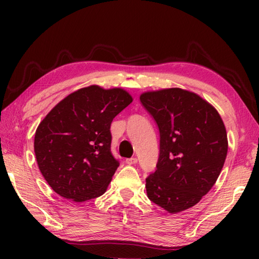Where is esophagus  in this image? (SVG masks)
<instances>
[{
    "label": "esophagus",
    "instance_id": "esophagus-1",
    "mask_svg": "<svg viewBox=\"0 0 259 259\" xmlns=\"http://www.w3.org/2000/svg\"><path fill=\"white\" fill-rule=\"evenodd\" d=\"M125 163L129 164V165L135 164V163H137V159H136V157H130V159L125 160Z\"/></svg>",
    "mask_w": 259,
    "mask_h": 259
}]
</instances>
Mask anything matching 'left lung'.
I'll list each match as a JSON object with an SVG mask.
<instances>
[{
    "instance_id": "obj_1",
    "label": "left lung",
    "mask_w": 259,
    "mask_h": 259,
    "mask_svg": "<svg viewBox=\"0 0 259 259\" xmlns=\"http://www.w3.org/2000/svg\"><path fill=\"white\" fill-rule=\"evenodd\" d=\"M140 103L160 133L147 196L170 213L181 212L198 203L222 171L227 154L224 122L208 102L179 88L145 93Z\"/></svg>"
}]
</instances>
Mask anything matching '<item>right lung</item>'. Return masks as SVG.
Masks as SVG:
<instances>
[{"label":"right lung","mask_w":259,"mask_h":259,"mask_svg":"<svg viewBox=\"0 0 259 259\" xmlns=\"http://www.w3.org/2000/svg\"><path fill=\"white\" fill-rule=\"evenodd\" d=\"M131 102L120 88L90 85L68 95L38 124L35 156L57 194L83 202L106 192L120 164L111 152V123Z\"/></svg>","instance_id":"right-lung-1"}]
</instances>
